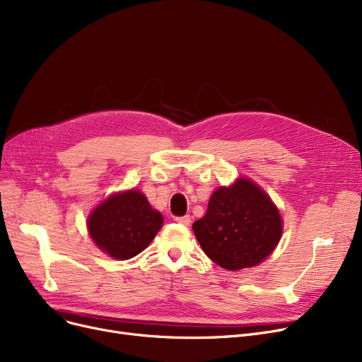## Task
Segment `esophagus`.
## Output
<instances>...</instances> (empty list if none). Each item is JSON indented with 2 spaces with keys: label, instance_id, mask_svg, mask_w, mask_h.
<instances>
[{
  "label": "esophagus",
  "instance_id": "esophagus-1",
  "mask_svg": "<svg viewBox=\"0 0 362 362\" xmlns=\"http://www.w3.org/2000/svg\"><path fill=\"white\" fill-rule=\"evenodd\" d=\"M175 221L178 222V223H181V226H190V216L188 215H185V216H177L175 218Z\"/></svg>",
  "mask_w": 362,
  "mask_h": 362
}]
</instances>
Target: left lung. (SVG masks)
Wrapping results in <instances>:
<instances>
[{"label": "left lung", "instance_id": "8db88e82", "mask_svg": "<svg viewBox=\"0 0 362 362\" xmlns=\"http://www.w3.org/2000/svg\"><path fill=\"white\" fill-rule=\"evenodd\" d=\"M193 231L216 265L238 271L261 264L277 247L283 221L262 188L247 178L219 187Z\"/></svg>", "mask_w": 362, "mask_h": 362}]
</instances>
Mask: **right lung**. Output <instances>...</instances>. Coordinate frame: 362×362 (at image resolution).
Segmentation results:
<instances>
[{
  "instance_id": "right-lung-1",
  "label": "right lung",
  "mask_w": 362,
  "mask_h": 362,
  "mask_svg": "<svg viewBox=\"0 0 362 362\" xmlns=\"http://www.w3.org/2000/svg\"><path fill=\"white\" fill-rule=\"evenodd\" d=\"M163 216L141 192L116 193L88 216V231L100 250L113 259H131L143 252L162 228Z\"/></svg>"
}]
</instances>
